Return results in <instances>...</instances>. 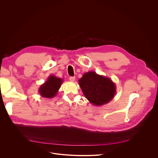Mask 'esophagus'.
<instances>
[{"instance_id":"34e87169","label":"esophagus","mask_w":158,"mask_h":158,"mask_svg":"<svg viewBox=\"0 0 158 158\" xmlns=\"http://www.w3.org/2000/svg\"><path fill=\"white\" fill-rule=\"evenodd\" d=\"M69 80L71 82H74L75 81V77H69Z\"/></svg>"}]
</instances>
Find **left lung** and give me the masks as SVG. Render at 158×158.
Listing matches in <instances>:
<instances>
[{"label": "left lung", "instance_id": "8db88e82", "mask_svg": "<svg viewBox=\"0 0 158 158\" xmlns=\"http://www.w3.org/2000/svg\"><path fill=\"white\" fill-rule=\"evenodd\" d=\"M78 82L85 98L94 106L107 104L113 99L116 92L113 81L94 71L84 74Z\"/></svg>", "mask_w": 158, "mask_h": 158}]
</instances>
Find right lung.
<instances>
[{
    "label": "right lung",
    "mask_w": 158,
    "mask_h": 158,
    "mask_svg": "<svg viewBox=\"0 0 158 158\" xmlns=\"http://www.w3.org/2000/svg\"><path fill=\"white\" fill-rule=\"evenodd\" d=\"M63 81L54 75L49 76L47 81L39 88V94L43 98L49 99L56 96Z\"/></svg>",
    "instance_id": "right-lung-1"
}]
</instances>
